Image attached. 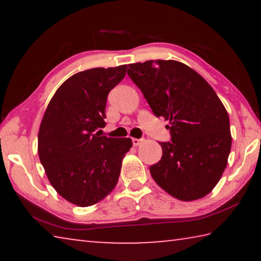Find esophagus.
<instances>
[{
  "label": "esophagus",
  "instance_id": "1",
  "mask_svg": "<svg viewBox=\"0 0 261 261\" xmlns=\"http://www.w3.org/2000/svg\"><path fill=\"white\" fill-rule=\"evenodd\" d=\"M143 143V139H137V138H132V144L134 146H139V145Z\"/></svg>",
  "mask_w": 261,
  "mask_h": 261
}]
</instances>
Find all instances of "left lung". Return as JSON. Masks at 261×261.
Listing matches in <instances>:
<instances>
[{
  "label": "left lung",
  "mask_w": 261,
  "mask_h": 261,
  "mask_svg": "<svg viewBox=\"0 0 261 261\" xmlns=\"http://www.w3.org/2000/svg\"><path fill=\"white\" fill-rule=\"evenodd\" d=\"M126 72L154 115L169 121L171 141L159 143L162 158L149 167L153 179L179 200L205 197L222 176L231 148L223 103L199 73L178 61L129 64Z\"/></svg>",
  "instance_id": "1"
}]
</instances>
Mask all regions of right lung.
<instances>
[{
    "mask_svg": "<svg viewBox=\"0 0 261 261\" xmlns=\"http://www.w3.org/2000/svg\"><path fill=\"white\" fill-rule=\"evenodd\" d=\"M126 65L74 73L57 88L43 115L38 152L56 192L79 207L92 206L113 191L130 138L94 134L105 127L110 91L125 76Z\"/></svg>",
    "mask_w": 261,
    "mask_h": 261,
    "instance_id": "add662e5",
    "label": "right lung"
}]
</instances>
